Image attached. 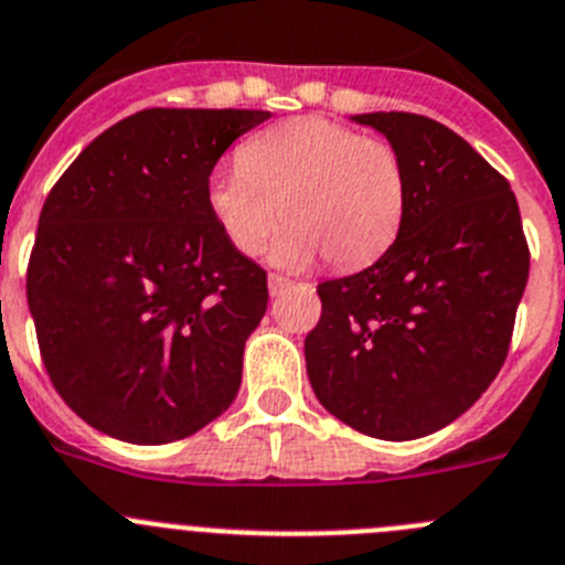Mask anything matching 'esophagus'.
Here are the masks:
<instances>
[{"label": "esophagus", "mask_w": 565, "mask_h": 565, "mask_svg": "<svg viewBox=\"0 0 565 565\" xmlns=\"http://www.w3.org/2000/svg\"><path fill=\"white\" fill-rule=\"evenodd\" d=\"M288 286H291V279H286L282 274H268V291H271V297H277L279 291H286Z\"/></svg>", "instance_id": "obj_1"}]
</instances>
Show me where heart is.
<instances>
[{
    "instance_id": "1",
    "label": "heart",
    "mask_w": 565,
    "mask_h": 565,
    "mask_svg": "<svg viewBox=\"0 0 565 565\" xmlns=\"http://www.w3.org/2000/svg\"><path fill=\"white\" fill-rule=\"evenodd\" d=\"M206 204L241 255H260L286 218L291 226L274 246L279 266L324 255L335 268H361L395 243L408 179L384 139L328 117H294L248 137L237 164L210 175Z\"/></svg>"
}]
</instances>
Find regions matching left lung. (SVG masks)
<instances>
[{
  "label": "left lung",
  "mask_w": 565,
  "mask_h": 565,
  "mask_svg": "<svg viewBox=\"0 0 565 565\" xmlns=\"http://www.w3.org/2000/svg\"><path fill=\"white\" fill-rule=\"evenodd\" d=\"M401 153L397 241L350 277L319 282L305 339L319 403L355 431L417 439L468 412L507 359L530 277L510 181L459 134L408 111L355 114Z\"/></svg>",
  "instance_id": "1"
}]
</instances>
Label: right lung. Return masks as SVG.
Here are the masks:
<instances>
[{
  "mask_svg": "<svg viewBox=\"0 0 565 565\" xmlns=\"http://www.w3.org/2000/svg\"><path fill=\"white\" fill-rule=\"evenodd\" d=\"M248 108H145L95 142L41 206L28 305L46 375L108 437L184 439L230 408L266 271L206 204L210 173Z\"/></svg>",
  "mask_w": 565,
  "mask_h": 565,
  "instance_id": "1",
  "label": "right lung"
}]
</instances>
